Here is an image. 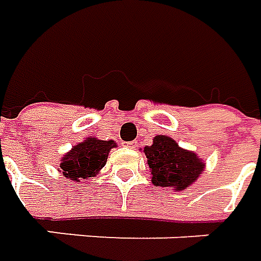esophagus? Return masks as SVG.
Returning <instances> with one entry per match:
<instances>
[{"instance_id":"34e87169","label":"esophagus","mask_w":261,"mask_h":261,"mask_svg":"<svg viewBox=\"0 0 261 261\" xmlns=\"http://www.w3.org/2000/svg\"><path fill=\"white\" fill-rule=\"evenodd\" d=\"M123 145L128 147V148H136V147H137V143H136V141H125V143H123Z\"/></svg>"}]
</instances>
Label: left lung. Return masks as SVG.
<instances>
[{
  "mask_svg": "<svg viewBox=\"0 0 261 261\" xmlns=\"http://www.w3.org/2000/svg\"><path fill=\"white\" fill-rule=\"evenodd\" d=\"M143 153L150 167L151 182L157 187L182 191L204 171L205 163L197 154L181 148L174 138L167 136H155L153 144L145 145Z\"/></svg>",
  "mask_w": 261,
  "mask_h": 261,
  "instance_id": "1",
  "label": "left lung"
}]
</instances>
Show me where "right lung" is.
I'll return each mask as SVG.
<instances>
[{"label":"right lung","instance_id":"1","mask_svg":"<svg viewBox=\"0 0 261 261\" xmlns=\"http://www.w3.org/2000/svg\"><path fill=\"white\" fill-rule=\"evenodd\" d=\"M117 147L113 140L87 137L60 159V171L71 181L81 182L97 175L107 163L108 153Z\"/></svg>","mask_w":261,"mask_h":261}]
</instances>
